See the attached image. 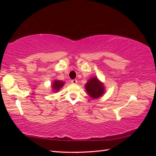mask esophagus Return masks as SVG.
<instances>
[{"mask_svg": "<svg viewBox=\"0 0 156 156\" xmlns=\"http://www.w3.org/2000/svg\"><path fill=\"white\" fill-rule=\"evenodd\" d=\"M72 83H73V84H76L78 83V80H76V79H73V80H72Z\"/></svg>", "mask_w": 156, "mask_h": 156, "instance_id": "1", "label": "esophagus"}]
</instances>
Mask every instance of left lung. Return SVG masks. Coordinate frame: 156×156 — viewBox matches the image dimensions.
Returning <instances> with one entry per match:
<instances>
[{"mask_svg": "<svg viewBox=\"0 0 156 156\" xmlns=\"http://www.w3.org/2000/svg\"><path fill=\"white\" fill-rule=\"evenodd\" d=\"M85 89L88 94L93 98H98L104 93V86L97 78H92L85 84Z\"/></svg>", "mask_w": 156, "mask_h": 156, "instance_id": "obj_1", "label": "left lung"}]
</instances>
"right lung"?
Instances as JSON below:
<instances>
[{
  "instance_id": "right-lung-1",
  "label": "right lung",
  "mask_w": 156,
  "mask_h": 156,
  "mask_svg": "<svg viewBox=\"0 0 156 156\" xmlns=\"http://www.w3.org/2000/svg\"><path fill=\"white\" fill-rule=\"evenodd\" d=\"M63 84H64V83H62V81L56 80L54 83V84H52V86H53L52 87L55 91H58L59 89L63 86Z\"/></svg>"
}]
</instances>
